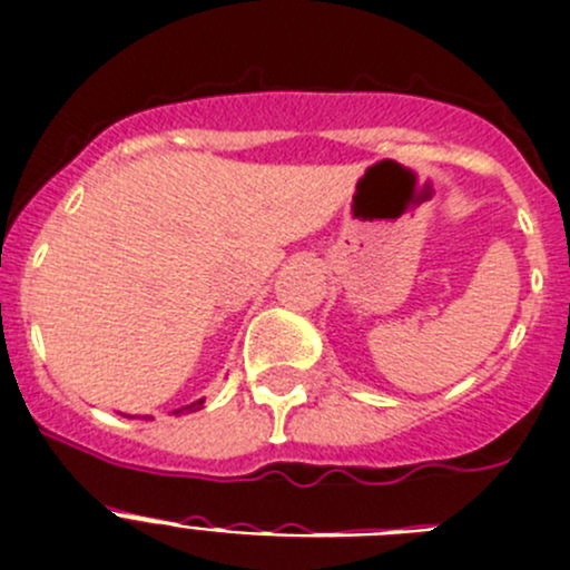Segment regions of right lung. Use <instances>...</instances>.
Instances as JSON below:
<instances>
[{
  "mask_svg": "<svg viewBox=\"0 0 570 570\" xmlns=\"http://www.w3.org/2000/svg\"><path fill=\"white\" fill-rule=\"evenodd\" d=\"M200 406H203V401H195L191 406H184V409H186V412H197ZM184 409H178V412H184Z\"/></svg>",
  "mask_w": 570,
  "mask_h": 570,
  "instance_id": "add662e5",
  "label": "right lung"
}]
</instances>
